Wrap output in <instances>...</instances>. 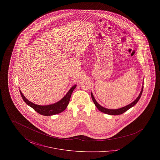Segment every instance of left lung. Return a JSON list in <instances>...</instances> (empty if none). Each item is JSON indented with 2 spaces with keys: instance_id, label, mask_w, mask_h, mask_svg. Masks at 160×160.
I'll return each instance as SVG.
<instances>
[{
  "instance_id": "8db88e82",
  "label": "left lung",
  "mask_w": 160,
  "mask_h": 160,
  "mask_svg": "<svg viewBox=\"0 0 160 160\" xmlns=\"http://www.w3.org/2000/svg\"><path fill=\"white\" fill-rule=\"evenodd\" d=\"M143 90V86H142L141 92H140L139 95L138 96V97H137L136 100H134L132 102H131V104H129L128 105L123 107H122V108H118V109H108V108H104V107L100 106L99 104L97 102V101L95 100V98L93 97V94H92V93L91 92L92 99L93 102H94L95 106L97 107V108L99 110L100 112H101L102 113H104L106 114H110V115H119V114H122L124 112H127L130 108H131L132 107L134 106L136 104H137V102L138 101V100L140 98V97L142 96Z\"/></svg>"
}]
</instances>
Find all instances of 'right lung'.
<instances>
[{
    "mask_svg": "<svg viewBox=\"0 0 160 160\" xmlns=\"http://www.w3.org/2000/svg\"><path fill=\"white\" fill-rule=\"evenodd\" d=\"M76 84L73 86L70 89V90L68 92V93L60 101L53 104H50L47 106H39V105L35 104L29 101L28 99H26V97L23 95L21 91H20V92L24 101L27 104V105L31 107L39 114L44 115V116H52L54 114L60 113L65 110V108L68 105L71 94L73 91L74 90V89L76 88Z\"/></svg>",
    "mask_w": 160,
    "mask_h": 160,
    "instance_id": "obj_1",
    "label": "right lung"
}]
</instances>
